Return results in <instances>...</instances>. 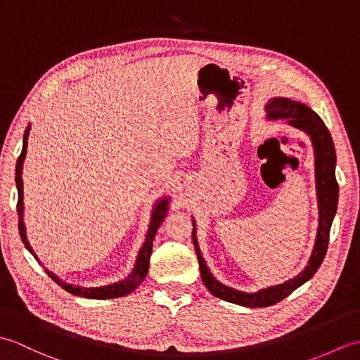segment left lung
Returning <instances> with one entry per match:
<instances>
[{
  "mask_svg": "<svg viewBox=\"0 0 360 360\" xmlns=\"http://www.w3.org/2000/svg\"><path fill=\"white\" fill-rule=\"evenodd\" d=\"M266 119L267 120H286V124L300 129L309 137L312 143V150H314V168H316V193H317V205H319V227L316 235L314 249L311 252L309 262L307 267L297 274L295 277L289 278L286 281L280 283V285L267 286L255 290V292H244V290L231 288L223 285L219 280H217L209 269L207 263L201 254L200 243H198L196 236V221H193V233L192 240L195 244L198 263H200L201 269V278L209 292L221 300L231 302L240 307L248 308H266L281 302L283 298L288 297L292 290L300 288L303 283L312 278V275L317 272V269L322 264L328 241H330V231L333 219L338 212V202H339V186L335 181V148L331 133L328 131L323 120L319 117L316 111H312L308 105L302 102L290 101L288 97H272L269 102L264 105Z\"/></svg>",
  "mask_w": 360,
  "mask_h": 360,
  "instance_id": "obj_1",
  "label": "left lung"
}]
</instances>
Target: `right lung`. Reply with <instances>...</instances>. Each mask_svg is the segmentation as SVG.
<instances>
[{
    "instance_id": "right-lung-1",
    "label": "right lung",
    "mask_w": 360,
    "mask_h": 360,
    "mask_svg": "<svg viewBox=\"0 0 360 360\" xmlns=\"http://www.w3.org/2000/svg\"><path fill=\"white\" fill-rule=\"evenodd\" d=\"M30 131V124L27 125L25 136H22V150L21 155L17 160V167H15V184H17L18 190V204H17V212H18V231L21 241L25 244V248L34 255V258L40 263V259L34 254V249L30 246L26 236V226H25V219H22V213H25V202H22V198H25V193H22V164H25L26 159V151H27V137ZM168 209H170V196H162L153 205L151 210V217H150V224H148V231L147 235H145V241L142 244L141 250L137 252L136 262L133 266V271L129 272L128 277L124 280H119L116 283H111V285H105V286H96V288H86V286H79V285H72V283H66L62 278L51 272L49 269L44 271L49 277L57 283L60 288H63L68 290L70 294L79 295V297H85V298H94V300H106V298H116V297H124L131 294L134 289L139 288L142 280L145 278V275L148 272L150 267V257H151V250H153V240H155L158 229L160 224L164 223V219L168 213ZM41 264V263H40Z\"/></svg>"
}]
</instances>
